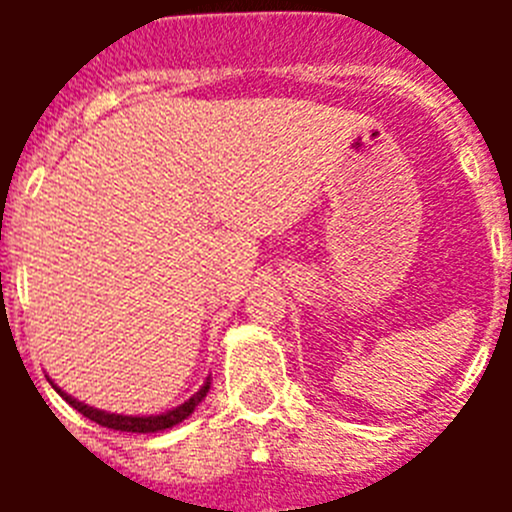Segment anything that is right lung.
Here are the masks:
<instances>
[{
    "label": "right lung",
    "instance_id": "1",
    "mask_svg": "<svg viewBox=\"0 0 512 512\" xmlns=\"http://www.w3.org/2000/svg\"><path fill=\"white\" fill-rule=\"evenodd\" d=\"M53 390H56L63 400L69 402L71 408L79 410L84 418L94 420V423L104 425V428H112V431H128V433H158V431H166V428H174L176 423H182V420H187L189 415L194 413V408H197V405H200V402L207 397V392H210V377L205 379V384H202L200 390L194 392L189 400H184L182 405H176V408L166 410V413H158V415L107 413V410L92 408V405H87V402H79L76 397H71L69 392H63L61 387H56V384H53Z\"/></svg>",
    "mask_w": 512,
    "mask_h": 512
}]
</instances>
